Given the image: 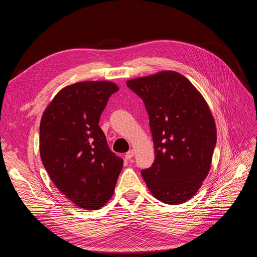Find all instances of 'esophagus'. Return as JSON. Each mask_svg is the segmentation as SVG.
I'll return each mask as SVG.
<instances>
[{"instance_id":"obj_1","label":"esophagus","mask_w":257,"mask_h":257,"mask_svg":"<svg viewBox=\"0 0 257 257\" xmlns=\"http://www.w3.org/2000/svg\"><path fill=\"white\" fill-rule=\"evenodd\" d=\"M133 157H134V151L133 150H130L128 152L125 153V159L126 160H131Z\"/></svg>"}]
</instances>
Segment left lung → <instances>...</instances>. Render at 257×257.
<instances>
[{
	"instance_id": "8db88e82",
	"label": "left lung",
	"mask_w": 257,
	"mask_h": 257,
	"mask_svg": "<svg viewBox=\"0 0 257 257\" xmlns=\"http://www.w3.org/2000/svg\"><path fill=\"white\" fill-rule=\"evenodd\" d=\"M149 114L155 159L142 176L162 203L179 205L200 189L216 144L214 118L201 93L181 74L162 71L130 79Z\"/></svg>"
}]
</instances>
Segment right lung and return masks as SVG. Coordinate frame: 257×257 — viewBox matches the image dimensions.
Here are the masks:
<instances>
[{
	"label": "right lung",
	"mask_w": 257,
	"mask_h": 257,
	"mask_svg": "<svg viewBox=\"0 0 257 257\" xmlns=\"http://www.w3.org/2000/svg\"><path fill=\"white\" fill-rule=\"evenodd\" d=\"M119 87L111 81H81L59 91L40 125L43 164L73 204L97 210L111 198L123 160L110 151L99 116Z\"/></svg>",
	"instance_id": "1"
}]
</instances>
